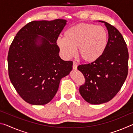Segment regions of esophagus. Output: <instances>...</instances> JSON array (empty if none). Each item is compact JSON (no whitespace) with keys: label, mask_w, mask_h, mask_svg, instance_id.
<instances>
[{"label":"esophagus","mask_w":133,"mask_h":133,"mask_svg":"<svg viewBox=\"0 0 133 133\" xmlns=\"http://www.w3.org/2000/svg\"><path fill=\"white\" fill-rule=\"evenodd\" d=\"M77 64H76L75 63H73V69L74 70H76L77 69Z\"/></svg>","instance_id":"obj_1"}]
</instances>
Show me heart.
I'll use <instances>...</instances> for the list:
<instances>
[{
  "mask_svg": "<svg viewBox=\"0 0 133 133\" xmlns=\"http://www.w3.org/2000/svg\"><path fill=\"white\" fill-rule=\"evenodd\" d=\"M109 35L105 28L92 23H79L67 29L64 37L57 39V44L65 57L76 55L87 63L97 60L107 48Z\"/></svg>",
  "mask_w": 133,
  "mask_h": 133,
  "instance_id": "heart-1",
  "label": "heart"
}]
</instances>
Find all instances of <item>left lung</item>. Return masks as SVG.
Returning <instances> with one entry per match:
<instances>
[{
    "instance_id": "1",
    "label": "left lung",
    "mask_w": 133,
    "mask_h": 133,
    "mask_svg": "<svg viewBox=\"0 0 133 133\" xmlns=\"http://www.w3.org/2000/svg\"><path fill=\"white\" fill-rule=\"evenodd\" d=\"M99 22L104 23L109 33L105 50L96 61L77 67L85 78V83L80 85L79 92L87 102L92 104L111 100L123 85L129 69V51L122 35L107 22Z\"/></svg>"
}]
</instances>
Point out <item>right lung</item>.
I'll return each mask as SVG.
<instances>
[{
  "mask_svg": "<svg viewBox=\"0 0 133 133\" xmlns=\"http://www.w3.org/2000/svg\"><path fill=\"white\" fill-rule=\"evenodd\" d=\"M66 22L58 19L29 22L18 31L10 44L8 56L10 82L29 104L50 102L60 80L72 70L73 62L60 57L56 42Z\"/></svg>",
  "mask_w": 133,
  "mask_h": 133,
  "instance_id": "1",
  "label": "right lung"
}]
</instances>
